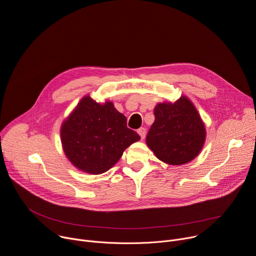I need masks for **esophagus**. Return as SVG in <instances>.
<instances>
[{
	"mask_svg": "<svg viewBox=\"0 0 256 256\" xmlns=\"http://www.w3.org/2000/svg\"><path fill=\"white\" fill-rule=\"evenodd\" d=\"M137 133L140 134V138L142 140H144V137H146V128H144V127H142V128H140L138 130H137Z\"/></svg>",
	"mask_w": 256,
	"mask_h": 256,
	"instance_id": "1",
	"label": "esophagus"
}]
</instances>
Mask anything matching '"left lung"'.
<instances>
[{
    "instance_id": "left-lung-1",
    "label": "left lung",
    "mask_w": 256,
    "mask_h": 256,
    "mask_svg": "<svg viewBox=\"0 0 256 256\" xmlns=\"http://www.w3.org/2000/svg\"><path fill=\"white\" fill-rule=\"evenodd\" d=\"M154 114L146 142L156 158L174 166L194 160L204 146L206 128L190 98L182 95L174 102H160Z\"/></svg>"
}]
</instances>
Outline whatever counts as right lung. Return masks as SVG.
I'll return each mask as SVG.
<instances>
[{"instance_id":"obj_1","label":"right lung","mask_w":256,"mask_h":256,"mask_svg":"<svg viewBox=\"0 0 256 256\" xmlns=\"http://www.w3.org/2000/svg\"><path fill=\"white\" fill-rule=\"evenodd\" d=\"M60 140L64 154L78 170L102 174L140 136L127 127L126 116L112 102H96L85 95L62 122Z\"/></svg>"}]
</instances>
